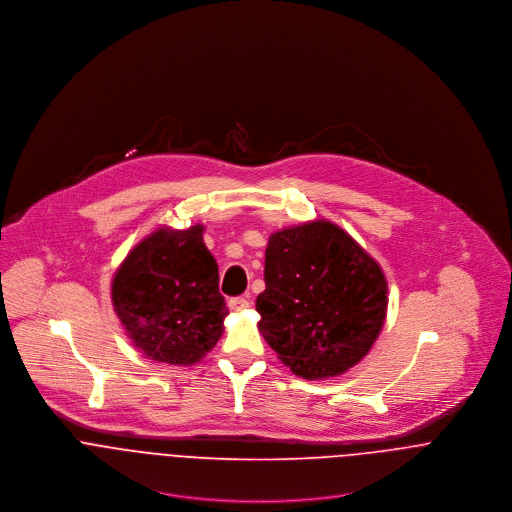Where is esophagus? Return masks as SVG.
Segmentation results:
<instances>
[{"instance_id":"1","label":"esophagus","mask_w":512,"mask_h":512,"mask_svg":"<svg viewBox=\"0 0 512 512\" xmlns=\"http://www.w3.org/2000/svg\"><path fill=\"white\" fill-rule=\"evenodd\" d=\"M248 305H250V303H248L246 297H232V299L228 301V307H230L232 311H236V313H238V311H244Z\"/></svg>"}]
</instances>
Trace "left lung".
<instances>
[{
  "label": "left lung",
  "instance_id": "left-lung-1",
  "mask_svg": "<svg viewBox=\"0 0 512 512\" xmlns=\"http://www.w3.org/2000/svg\"><path fill=\"white\" fill-rule=\"evenodd\" d=\"M264 282L266 290L256 297L258 331L305 380L333 378L361 363L384 327L386 276L331 220L272 232Z\"/></svg>",
  "mask_w": 512,
  "mask_h": 512
}]
</instances>
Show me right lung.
<instances>
[{
  "label": "right lung",
  "mask_w": 512,
  "mask_h": 512,
  "mask_svg": "<svg viewBox=\"0 0 512 512\" xmlns=\"http://www.w3.org/2000/svg\"><path fill=\"white\" fill-rule=\"evenodd\" d=\"M201 222L157 226L116 268L114 311L132 345L155 363L191 366L219 343L228 315L219 264L203 242Z\"/></svg>",
  "instance_id": "add662e5"
}]
</instances>
